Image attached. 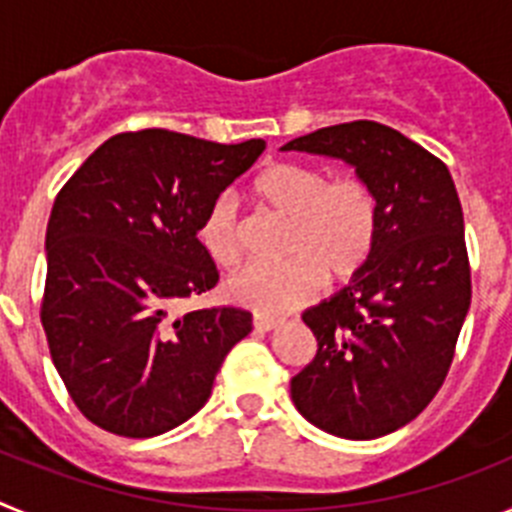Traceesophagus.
Returning a JSON list of instances; mask_svg holds the SVG:
<instances>
[{
    "mask_svg": "<svg viewBox=\"0 0 512 512\" xmlns=\"http://www.w3.org/2000/svg\"><path fill=\"white\" fill-rule=\"evenodd\" d=\"M253 328L261 330V333H269V330L282 328V320H279V318H266V315H253Z\"/></svg>",
    "mask_w": 512,
    "mask_h": 512,
    "instance_id": "1",
    "label": "esophagus"
}]
</instances>
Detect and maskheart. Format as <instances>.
Segmentation results:
<instances>
[{"mask_svg":"<svg viewBox=\"0 0 512 512\" xmlns=\"http://www.w3.org/2000/svg\"><path fill=\"white\" fill-rule=\"evenodd\" d=\"M253 194L289 220L287 261L251 264L228 282L230 302L256 315H284L318 295L330 279H348L369 261L379 238L377 194L359 176L328 179L323 169L295 161L269 164L253 179ZM202 251L217 266L243 256L241 223L230 197H217L197 225Z\"/></svg>","mask_w":512,"mask_h":512,"instance_id":"heart-1","label":"heart"}]
</instances>
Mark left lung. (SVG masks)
<instances>
[{
	"label": "left lung",
	"mask_w": 512,
	"mask_h": 512,
	"mask_svg": "<svg viewBox=\"0 0 512 512\" xmlns=\"http://www.w3.org/2000/svg\"><path fill=\"white\" fill-rule=\"evenodd\" d=\"M282 151L354 166L379 202L369 261L341 292L302 312L318 354L292 377V402L330 436H387L441 390L472 302L454 179L433 153L372 120L320 128Z\"/></svg>",
	"instance_id": "8db88e82"
}]
</instances>
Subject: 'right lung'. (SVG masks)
Returning a JSON list of instances; mask_svg holds the SVG:
<instances>
[{
	"label": "right lung",
	"mask_w": 512,
	"mask_h": 512,
	"mask_svg": "<svg viewBox=\"0 0 512 512\" xmlns=\"http://www.w3.org/2000/svg\"><path fill=\"white\" fill-rule=\"evenodd\" d=\"M264 140L223 146L171 130L104 140L63 184L45 230L40 305L51 359L84 418L151 438L192 418L251 312L207 307L169 318L176 300L217 284L197 225Z\"/></svg>",
	"instance_id": "right-lung-1"
}]
</instances>
